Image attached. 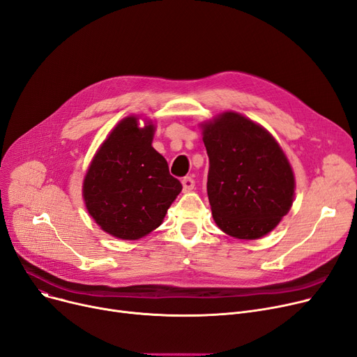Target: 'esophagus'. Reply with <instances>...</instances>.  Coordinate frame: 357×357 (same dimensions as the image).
<instances>
[{
	"label": "esophagus",
	"mask_w": 357,
	"mask_h": 357,
	"mask_svg": "<svg viewBox=\"0 0 357 357\" xmlns=\"http://www.w3.org/2000/svg\"><path fill=\"white\" fill-rule=\"evenodd\" d=\"M182 186H183V191H185V192H190V191L194 190L195 181H194L191 176H186V178L182 179Z\"/></svg>",
	"instance_id": "esophagus-1"
}]
</instances>
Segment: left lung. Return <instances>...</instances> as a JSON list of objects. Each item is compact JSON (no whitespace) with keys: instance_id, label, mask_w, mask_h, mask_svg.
I'll return each instance as SVG.
<instances>
[{"instance_id":"obj_1","label":"left lung","mask_w":357,"mask_h":357,"mask_svg":"<svg viewBox=\"0 0 357 357\" xmlns=\"http://www.w3.org/2000/svg\"><path fill=\"white\" fill-rule=\"evenodd\" d=\"M202 135L217 226L245 240L272 231L294 201L295 178L284 150L264 127L233 111L202 124Z\"/></svg>"}]
</instances>
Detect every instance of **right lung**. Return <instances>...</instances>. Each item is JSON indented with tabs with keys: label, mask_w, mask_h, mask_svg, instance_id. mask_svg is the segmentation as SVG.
Masks as SVG:
<instances>
[{
	"label": "right lung",
	"mask_w": 357,
	"mask_h": 357,
	"mask_svg": "<svg viewBox=\"0 0 357 357\" xmlns=\"http://www.w3.org/2000/svg\"><path fill=\"white\" fill-rule=\"evenodd\" d=\"M127 117L98 149L84 179L86 210L108 234L137 240L158 229L182 191L152 147L155 126Z\"/></svg>",
	"instance_id": "add662e5"
}]
</instances>
